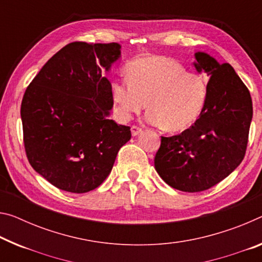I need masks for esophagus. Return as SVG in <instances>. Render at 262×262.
<instances>
[{
    "label": "esophagus",
    "mask_w": 262,
    "mask_h": 262,
    "mask_svg": "<svg viewBox=\"0 0 262 262\" xmlns=\"http://www.w3.org/2000/svg\"><path fill=\"white\" fill-rule=\"evenodd\" d=\"M130 130H132V135H133V136H138V135L142 134V133H143L142 128H140V127H138V126H133Z\"/></svg>",
    "instance_id": "esophagus-1"
}]
</instances>
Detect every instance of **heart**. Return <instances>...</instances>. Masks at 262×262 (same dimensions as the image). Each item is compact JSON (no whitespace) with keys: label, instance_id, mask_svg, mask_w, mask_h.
Wrapping results in <instances>:
<instances>
[{"label":"heart","instance_id":"b5f03b06","mask_svg":"<svg viewBox=\"0 0 262 262\" xmlns=\"http://www.w3.org/2000/svg\"><path fill=\"white\" fill-rule=\"evenodd\" d=\"M128 81L115 80L111 93L120 118L129 120L147 107V120L168 132L189 128L201 115L207 99V84L199 73L186 72L167 57L138 58L126 69Z\"/></svg>","mask_w":262,"mask_h":262}]
</instances>
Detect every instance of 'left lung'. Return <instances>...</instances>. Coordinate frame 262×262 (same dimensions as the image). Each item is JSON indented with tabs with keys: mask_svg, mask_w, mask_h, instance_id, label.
Here are the masks:
<instances>
[{
	"mask_svg": "<svg viewBox=\"0 0 262 262\" xmlns=\"http://www.w3.org/2000/svg\"><path fill=\"white\" fill-rule=\"evenodd\" d=\"M193 66L210 77L199 119L180 135L161 139L155 169L165 183L185 192L204 191L242 163L253 116L250 91L230 64L194 52Z\"/></svg>",
	"mask_w": 262,
	"mask_h": 262,
	"instance_id": "obj_1",
	"label": "left lung"
}]
</instances>
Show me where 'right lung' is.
Here are the masks:
<instances>
[{"label": "right lung", "instance_id": "1", "mask_svg": "<svg viewBox=\"0 0 262 262\" xmlns=\"http://www.w3.org/2000/svg\"><path fill=\"white\" fill-rule=\"evenodd\" d=\"M121 58L119 43L74 41L41 68L20 105L31 167L56 188L84 193L110 175L130 127L110 120L111 82L103 73Z\"/></svg>", "mask_w": 262, "mask_h": 262}]
</instances>
